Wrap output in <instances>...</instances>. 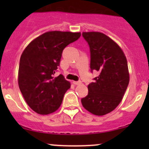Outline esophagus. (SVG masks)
Segmentation results:
<instances>
[{
    "label": "esophagus",
    "mask_w": 149,
    "mask_h": 149,
    "mask_svg": "<svg viewBox=\"0 0 149 149\" xmlns=\"http://www.w3.org/2000/svg\"><path fill=\"white\" fill-rule=\"evenodd\" d=\"M73 84L75 85H80L81 84V81H73Z\"/></svg>",
    "instance_id": "34e87169"
}]
</instances>
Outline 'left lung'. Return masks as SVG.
Returning a JSON list of instances; mask_svg holds the SVG:
<instances>
[{"label":"left lung","mask_w":149,"mask_h":149,"mask_svg":"<svg viewBox=\"0 0 149 149\" xmlns=\"http://www.w3.org/2000/svg\"><path fill=\"white\" fill-rule=\"evenodd\" d=\"M91 52V70L100 75L88 86V95L81 99L87 111L102 116L121 102L130 81L126 57L121 47L106 34L99 31L82 33Z\"/></svg>","instance_id":"1"}]
</instances>
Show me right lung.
<instances>
[{
  "mask_svg": "<svg viewBox=\"0 0 149 149\" xmlns=\"http://www.w3.org/2000/svg\"><path fill=\"white\" fill-rule=\"evenodd\" d=\"M81 32L50 31L34 39L22 52L18 83L32 110L40 115L55 112L70 83L63 75L53 77L64 48L80 37Z\"/></svg>",
  "mask_w": 149,
  "mask_h": 149,
  "instance_id": "obj_1",
  "label": "right lung"
}]
</instances>
